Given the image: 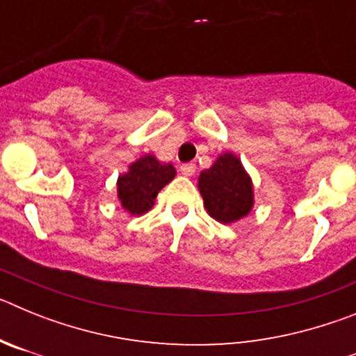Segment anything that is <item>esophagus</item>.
I'll use <instances>...</instances> for the list:
<instances>
[{
	"label": "esophagus",
	"mask_w": 356,
	"mask_h": 356,
	"mask_svg": "<svg viewBox=\"0 0 356 356\" xmlns=\"http://www.w3.org/2000/svg\"><path fill=\"white\" fill-rule=\"evenodd\" d=\"M180 171L184 176H193L196 172V165L194 163H181Z\"/></svg>",
	"instance_id": "1"
}]
</instances>
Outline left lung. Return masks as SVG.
<instances>
[{"label": "left lung", "instance_id": "obj_1", "mask_svg": "<svg viewBox=\"0 0 356 356\" xmlns=\"http://www.w3.org/2000/svg\"><path fill=\"white\" fill-rule=\"evenodd\" d=\"M200 193L210 216L219 222H234L253 207V187L241 160L225 153L200 176Z\"/></svg>", "mask_w": 356, "mask_h": 356}]
</instances>
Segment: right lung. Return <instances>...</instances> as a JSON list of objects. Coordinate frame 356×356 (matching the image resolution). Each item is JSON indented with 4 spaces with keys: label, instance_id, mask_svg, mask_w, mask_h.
Masks as SVG:
<instances>
[{
    "label": "right lung",
    "instance_id": "1",
    "mask_svg": "<svg viewBox=\"0 0 356 356\" xmlns=\"http://www.w3.org/2000/svg\"><path fill=\"white\" fill-rule=\"evenodd\" d=\"M171 163H160L155 156L146 155L131 163L127 175L119 176L118 193L121 205L134 216L147 212L163 185L175 178Z\"/></svg>",
    "mask_w": 356,
    "mask_h": 356
}]
</instances>
